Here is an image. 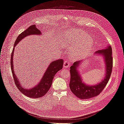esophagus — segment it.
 Here are the masks:
<instances>
[{
	"instance_id": "34e87169",
	"label": "esophagus",
	"mask_w": 124,
	"mask_h": 124,
	"mask_svg": "<svg viewBox=\"0 0 124 124\" xmlns=\"http://www.w3.org/2000/svg\"><path fill=\"white\" fill-rule=\"evenodd\" d=\"M69 62L67 61H65V62H64V63H63V67H64V68H69Z\"/></svg>"
}]
</instances>
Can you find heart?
<instances>
[{"instance_id": "b5f03b06", "label": "heart", "mask_w": 124, "mask_h": 124, "mask_svg": "<svg viewBox=\"0 0 124 124\" xmlns=\"http://www.w3.org/2000/svg\"><path fill=\"white\" fill-rule=\"evenodd\" d=\"M67 44L72 49L71 54L74 58H78L83 55L86 51V48L80 46L84 41H86V47H89L92 43L91 40L87 34L78 31H71L66 37Z\"/></svg>"}]
</instances>
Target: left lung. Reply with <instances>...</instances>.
Masks as SVG:
<instances>
[{
	"label": "left lung",
	"mask_w": 124,
	"mask_h": 124,
	"mask_svg": "<svg viewBox=\"0 0 124 124\" xmlns=\"http://www.w3.org/2000/svg\"><path fill=\"white\" fill-rule=\"evenodd\" d=\"M96 53L101 54L104 57L106 62V75L104 79L98 84L89 86L82 82V78L77 69L81 62L77 61L70 67V81L69 87L74 94L81 99H87L99 95L106 87L111 77L113 67L112 47L108 46L103 50H99Z\"/></svg>",
	"instance_id": "left-lung-1"
}]
</instances>
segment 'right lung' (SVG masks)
I'll use <instances>...</instances> for the list:
<instances>
[{"label": "right lung", "mask_w": 124, "mask_h": 124, "mask_svg": "<svg viewBox=\"0 0 124 124\" xmlns=\"http://www.w3.org/2000/svg\"><path fill=\"white\" fill-rule=\"evenodd\" d=\"M41 33L40 31L36 27L35 25H31L25 31L22 32L20 35H18L16 38L14 44V47L11 53V68L12 73L13 74V79L14 80L15 84L18 90L24 94V95L27 96L30 98H40L45 95L47 93L48 90L50 88L52 84V82L54 78L55 74L58 71L62 68L63 61L62 59H58L57 61L52 62L47 68L46 72L44 73L42 80L39 82V84L37 86H35L31 89H27L24 88L21 86L19 81L16 78V76L13 70V56L14 53V50L16 44L20 41L25 37L31 35H41Z\"/></svg>", "instance_id": "add662e5"}]
</instances>
